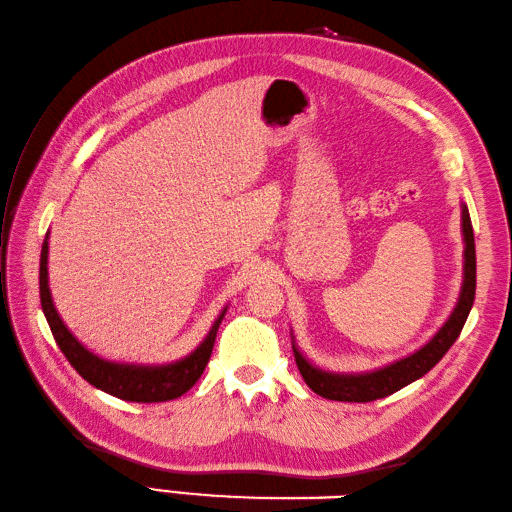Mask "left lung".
Instances as JSON below:
<instances>
[{"mask_svg": "<svg viewBox=\"0 0 512 512\" xmlns=\"http://www.w3.org/2000/svg\"><path fill=\"white\" fill-rule=\"evenodd\" d=\"M462 237H465V279H462V290L454 312L447 318V323L436 331V336L408 358L377 368L371 373H329L314 366L310 360H305V355L296 349V344H292L296 366H299L305 384L316 395L331 401H375L412 384L414 379L423 377L441 362L451 344L458 340L475 299V240L467 205H462Z\"/></svg>", "mask_w": 512, "mask_h": 512, "instance_id": "left-lung-1", "label": "left lung"}]
</instances>
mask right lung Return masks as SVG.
<instances>
[{
    "instance_id": "right-lung-1",
    "label": "right lung",
    "mask_w": 512,
    "mask_h": 512,
    "mask_svg": "<svg viewBox=\"0 0 512 512\" xmlns=\"http://www.w3.org/2000/svg\"><path fill=\"white\" fill-rule=\"evenodd\" d=\"M47 253H50V246H47L45 237L39 268L41 307L56 344L61 347L65 358L76 368L82 379H87L91 386L109 392V395L117 399L137 403H159L176 399L185 395V392L198 382V377L205 371V366L211 358L213 342H216L218 327L224 314H227V307H224L222 314L216 318V323L211 325L207 338L181 360L170 364H124L104 360L100 355L91 353L85 344H80L78 338L65 327L63 318L58 316L50 294V283H47Z\"/></svg>"
}]
</instances>
